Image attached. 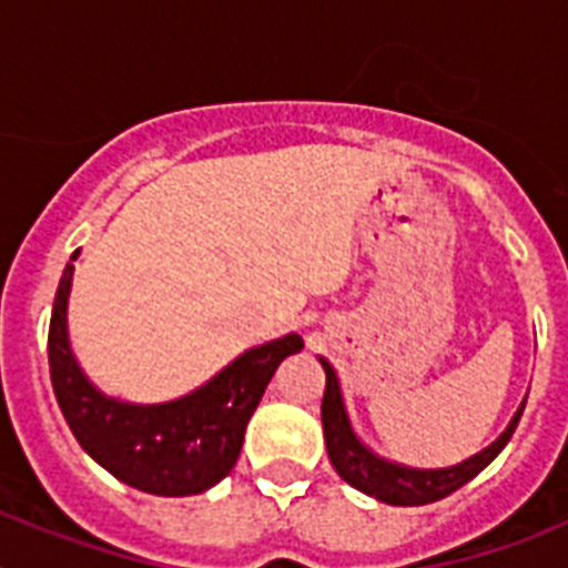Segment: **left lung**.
<instances>
[{"mask_svg": "<svg viewBox=\"0 0 568 568\" xmlns=\"http://www.w3.org/2000/svg\"><path fill=\"white\" fill-rule=\"evenodd\" d=\"M321 366L327 373V389H324V400H321V424H324V440H327L329 464L335 466L341 478L355 489L373 495V498L384 500L393 506H424L435 504V500L453 495L455 489L471 480L484 466L498 458V453L509 444L515 426H518L520 415H524L526 400L515 413L511 424L506 426V433L500 435L491 446H486L484 453L471 455L469 460L458 466H446V469H418V466H404L395 460H386L384 455L373 453L364 440L355 435L353 424L346 418L344 400H341V386L335 378L333 366L321 358Z\"/></svg>", "mask_w": 568, "mask_h": 568, "instance_id": "obj_1", "label": "left lung"}]
</instances>
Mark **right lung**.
<instances>
[{"mask_svg": "<svg viewBox=\"0 0 568 568\" xmlns=\"http://www.w3.org/2000/svg\"><path fill=\"white\" fill-rule=\"evenodd\" d=\"M77 255L79 250L59 281L48 329L50 381L70 433L90 458L133 489L164 498L210 489L230 475L270 378L304 341L290 333L247 349L207 384L168 404L110 398L84 378L68 344V295Z\"/></svg>", "mask_w": 568, "mask_h": 568, "instance_id": "1", "label": "right lung"}]
</instances>
